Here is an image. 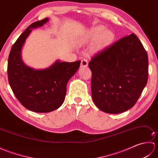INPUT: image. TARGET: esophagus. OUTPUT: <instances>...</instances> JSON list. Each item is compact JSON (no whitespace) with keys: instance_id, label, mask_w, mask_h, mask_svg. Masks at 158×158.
Wrapping results in <instances>:
<instances>
[{"instance_id":"34e87169","label":"esophagus","mask_w":158,"mask_h":158,"mask_svg":"<svg viewBox=\"0 0 158 158\" xmlns=\"http://www.w3.org/2000/svg\"><path fill=\"white\" fill-rule=\"evenodd\" d=\"M88 65V62L86 59H83L81 62V68H85Z\"/></svg>"}]
</instances>
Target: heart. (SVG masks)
Segmentation results:
<instances>
[{
	"label": "heart",
	"mask_w": 158,
	"mask_h": 158,
	"mask_svg": "<svg viewBox=\"0 0 158 158\" xmlns=\"http://www.w3.org/2000/svg\"><path fill=\"white\" fill-rule=\"evenodd\" d=\"M99 36V45L100 46H104L108 45L111 42L114 37V35L110 31H108V30L105 31V28L104 26H98L90 30L88 35L85 36L84 41L88 39H96Z\"/></svg>",
	"instance_id": "obj_1"
}]
</instances>
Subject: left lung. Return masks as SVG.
Returning <instances> with one entry per match:
<instances>
[{"label":"left lung","instance_id":"8db88e82","mask_svg":"<svg viewBox=\"0 0 158 158\" xmlns=\"http://www.w3.org/2000/svg\"><path fill=\"white\" fill-rule=\"evenodd\" d=\"M148 56L132 33L91 58L92 96L102 111L120 113L135 105L148 79Z\"/></svg>","mask_w":158,"mask_h":158}]
</instances>
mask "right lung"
<instances>
[{
    "instance_id": "obj_1",
    "label": "right lung",
    "mask_w": 158,
    "mask_h": 158,
    "mask_svg": "<svg viewBox=\"0 0 158 158\" xmlns=\"http://www.w3.org/2000/svg\"><path fill=\"white\" fill-rule=\"evenodd\" d=\"M48 20L45 18L30 25L13 45L8 59V80L13 94L25 108L36 113L51 112L62 105L67 83L81 63L57 60L48 69L36 70L23 62L21 53L26 39L32 29L41 27Z\"/></svg>"
}]
</instances>
